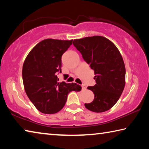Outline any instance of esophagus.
I'll return each instance as SVG.
<instances>
[{
  "label": "esophagus",
  "mask_w": 149,
  "mask_h": 149,
  "mask_svg": "<svg viewBox=\"0 0 149 149\" xmlns=\"http://www.w3.org/2000/svg\"><path fill=\"white\" fill-rule=\"evenodd\" d=\"M81 87H82V89H86L87 86L85 85H81Z\"/></svg>",
  "instance_id": "34e87169"
}]
</instances>
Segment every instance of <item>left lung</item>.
<instances>
[{
  "label": "left lung",
  "instance_id": "1",
  "mask_svg": "<svg viewBox=\"0 0 149 149\" xmlns=\"http://www.w3.org/2000/svg\"><path fill=\"white\" fill-rule=\"evenodd\" d=\"M73 44L95 75V85L87 87L94 93V100L85 103V108L94 112L110 110L125 84V64L119 50L109 39L98 35L74 39Z\"/></svg>",
  "mask_w": 149,
  "mask_h": 149
}]
</instances>
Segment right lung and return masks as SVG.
I'll list each match as a JSON object with an SVG mask.
<instances>
[{
  "label": "right lung",
  "instance_id": "1",
  "mask_svg": "<svg viewBox=\"0 0 149 149\" xmlns=\"http://www.w3.org/2000/svg\"><path fill=\"white\" fill-rule=\"evenodd\" d=\"M73 40L47 39L39 42L29 52L24 62L22 78L25 91L37 110L47 114L59 112L64 107L68 93L79 91L77 84L58 82L62 54Z\"/></svg>",
  "mask_w": 149,
  "mask_h": 149
}]
</instances>
